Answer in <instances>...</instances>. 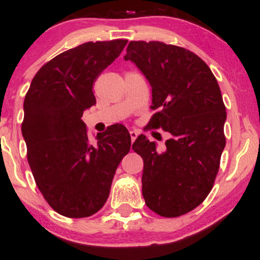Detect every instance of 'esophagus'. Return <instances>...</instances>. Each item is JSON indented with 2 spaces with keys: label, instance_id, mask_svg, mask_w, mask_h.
Returning a JSON list of instances; mask_svg holds the SVG:
<instances>
[{
  "label": "esophagus",
  "instance_id": "34e87169",
  "mask_svg": "<svg viewBox=\"0 0 260 260\" xmlns=\"http://www.w3.org/2000/svg\"><path fill=\"white\" fill-rule=\"evenodd\" d=\"M129 136H131V140H132V143L134 140L137 139V137H138V132L137 131H129Z\"/></svg>",
  "mask_w": 260,
  "mask_h": 260
}]
</instances>
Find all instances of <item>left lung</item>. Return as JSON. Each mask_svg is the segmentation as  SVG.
Wrapping results in <instances>:
<instances>
[{"label": "left lung", "mask_w": 260, "mask_h": 260, "mask_svg": "<svg viewBox=\"0 0 260 260\" xmlns=\"http://www.w3.org/2000/svg\"><path fill=\"white\" fill-rule=\"evenodd\" d=\"M132 61L151 85L149 127L166 131V150L139 136L132 149L144 161L143 197L165 217L184 215L204 202L219 171L226 139V107L208 64L189 50L160 41H131Z\"/></svg>", "instance_id": "obj_1"}]
</instances>
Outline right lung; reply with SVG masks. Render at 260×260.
<instances>
[{
    "instance_id": "1",
    "label": "right lung",
    "mask_w": 260,
    "mask_h": 260,
    "mask_svg": "<svg viewBox=\"0 0 260 260\" xmlns=\"http://www.w3.org/2000/svg\"><path fill=\"white\" fill-rule=\"evenodd\" d=\"M128 40L82 44L45 63L24 99L22 133L35 183L53 210L88 217L104 207L117 166L131 149L122 124L90 143L84 110L96 104L92 84L120 56Z\"/></svg>"
}]
</instances>
